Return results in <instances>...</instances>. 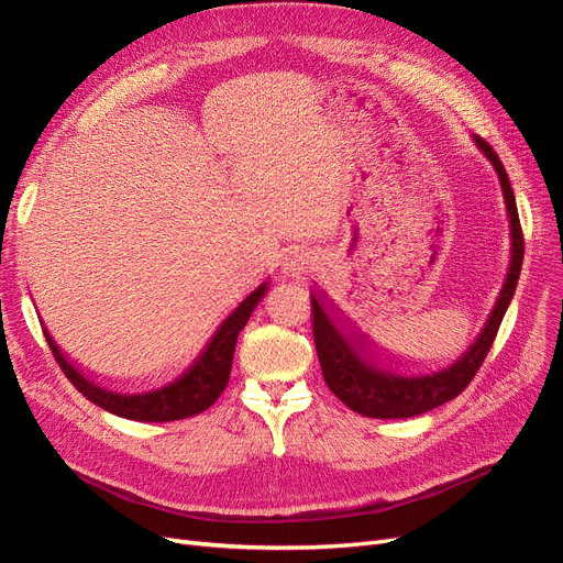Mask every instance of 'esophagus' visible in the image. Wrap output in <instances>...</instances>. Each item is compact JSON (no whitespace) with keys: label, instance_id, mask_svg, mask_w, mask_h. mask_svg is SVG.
Listing matches in <instances>:
<instances>
[{"label":"esophagus","instance_id":"1","mask_svg":"<svg viewBox=\"0 0 563 563\" xmlns=\"http://www.w3.org/2000/svg\"><path fill=\"white\" fill-rule=\"evenodd\" d=\"M298 269H300V267H298Z\"/></svg>","mask_w":563,"mask_h":563}]
</instances>
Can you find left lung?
Wrapping results in <instances>:
<instances>
[{"label": "left lung", "instance_id": "1", "mask_svg": "<svg viewBox=\"0 0 563 563\" xmlns=\"http://www.w3.org/2000/svg\"><path fill=\"white\" fill-rule=\"evenodd\" d=\"M474 143L479 145L493 168H496L503 185L509 234H512V261H509V272L496 300V308L486 319L482 333L453 364L428 373H404L391 368L380 354L362 345L312 294V331L323 380L340 401L366 418H413L455 399L472 383L476 371L482 368L493 340L498 335L500 321L517 291L523 263V234L515 190L493 147L482 135H474Z\"/></svg>", "mask_w": 563, "mask_h": 563}]
</instances>
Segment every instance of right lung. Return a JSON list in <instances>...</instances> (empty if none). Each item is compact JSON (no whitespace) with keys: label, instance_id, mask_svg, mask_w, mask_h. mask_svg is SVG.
Listing matches in <instances>:
<instances>
[{"label":"right lung","instance_id":"right-lung-1","mask_svg":"<svg viewBox=\"0 0 563 563\" xmlns=\"http://www.w3.org/2000/svg\"><path fill=\"white\" fill-rule=\"evenodd\" d=\"M265 294L267 284H261L251 296L244 298V302H240V308H236L228 319L220 321V327L209 338V343L203 345V350L197 354V360H192V364L187 366L180 376L150 389H112L87 378L65 360L58 345L51 340L46 331L44 335L67 380L96 406L106 408V411L119 418L141 422L183 420L207 411V408L220 397V391L225 389L230 380L236 335L246 327L253 308L263 300Z\"/></svg>","mask_w":563,"mask_h":563}]
</instances>
